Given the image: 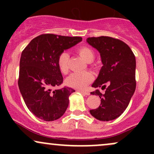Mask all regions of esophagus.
<instances>
[{
    "label": "esophagus",
    "instance_id": "34e87169",
    "mask_svg": "<svg viewBox=\"0 0 154 154\" xmlns=\"http://www.w3.org/2000/svg\"><path fill=\"white\" fill-rule=\"evenodd\" d=\"M78 92L81 93L83 95H89L90 93L87 91H82V90H78Z\"/></svg>",
    "mask_w": 154,
    "mask_h": 154
}]
</instances>
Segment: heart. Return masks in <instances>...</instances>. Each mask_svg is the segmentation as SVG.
<instances>
[{"instance_id":"obj_1","label":"heart","mask_w":154,"mask_h":154,"mask_svg":"<svg viewBox=\"0 0 154 154\" xmlns=\"http://www.w3.org/2000/svg\"><path fill=\"white\" fill-rule=\"evenodd\" d=\"M77 52L86 62L91 63L95 59V54L91 48L88 46H81L77 50ZM57 65L60 72L66 75L69 70V55L67 52H62L57 59ZM93 80V75L91 72L83 73H73L69 76L65 80L67 86L77 89L85 88Z\"/></svg>"}]
</instances>
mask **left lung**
<instances>
[{
  "mask_svg": "<svg viewBox=\"0 0 154 154\" xmlns=\"http://www.w3.org/2000/svg\"><path fill=\"white\" fill-rule=\"evenodd\" d=\"M87 42L100 53L103 66L93 88L106 89L91 92L99 95L100 105L90 113L100 121H110L119 117L128 106L135 93V56L130 48L123 41L108 36L88 38Z\"/></svg>",
  "mask_w": 154,
  "mask_h": 154,
  "instance_id": "8db88e82",
  "label": "left lung"
}]
</instances>
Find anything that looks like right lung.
<instances>
[{
	"label": "right lung",
	"mask_w": 154,
	"mask_h": 154,
	"mask_svg": "<svg viewBox=\"0 0 154 154\" xmlns=\"http://www.w3.org/2000/svg\"><path fill=\"white\" fill-rule=\"evenodd\" d=\"M81 37L43 34L26 45L21 55L18 85L26 107L44 121L59 119L69 105L75 90L64 87L53 90L63 82L57 65L63 51L82 41Z\"/></svg>",
	"instance_id": "1"
}]
</instances>
